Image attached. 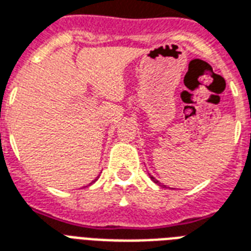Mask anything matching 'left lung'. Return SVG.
<instances>
[{
    "label": "left lung",
    "instance_id": "8db88e82",
    "mask_svg": "<svg viewBox=\"0 0 251 251\" xmlns=\"http://www.w3.org/2000/svg\"><path fill=\"white\" fill-rule=\"evenodd\" d=\"M149 176H151V179H152L153 182H154V183H156V184H158V186H164V187H166V186H165V184H161L160 182H158V180H157L156 178H154V176H151V174H149Z\"/></svg>",
    "mask_w": 251,
    "mask_h": 251
}]
</instances>
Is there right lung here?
<instances>
[{"label":"right lung","instance_id":"add662e5","mask_svg":"<svg viewBox=\"0 0 251 251\" xmlns=\"http://www.w3.org/2000/svg\"><path fill=\"white\" fill-rule=\"evenodd\" d=\"M95 180H97V179H95ZM95 180H93V182H91V183H94V182H95ZM91 183H90V184H91Z\"/></svg>","mask_w":251,"mask_h":251}]
</instances>
